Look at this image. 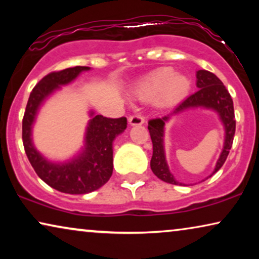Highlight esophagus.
<instances>
[{
    "instance_id": "34e87169",
    "label": "esophagus",
    "mask_w": 259,
    "mask_h": 259,
    "mask_svg": "<svg viewBox=\"0 0 259 259\" xmlns=\"http://www.w3.org/2000/svg\"><path fill=\"white\" fill-rule=\"evenodd\" d=\"M128 122L131 126H139L144 125L145 123V118L141 115H132L128 118Z\"/></svg>"
}]
</instances>
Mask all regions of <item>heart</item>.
<instances>
[{
  "label": "heart",
  "mask_w": 259,
  "mask_h": 259,
  "mask_svg": "<svg viewBox=\"0 0 259 259\" xmlns=\"http://www.w3.org/2000/svg\"><path fill=\"white\" fill-rule=\"evenodd\" d=\"M191 91V80L172 68H159L136 86V97L141 101H153L159 107H168L178 104Z\"/></svg>",
  "instance_id": "b5f03b06"
}]
</instances>
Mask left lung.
Instances as JSON below:
<instances>
[{
    "label": "left lung",
    "instance_id": "1",
    "mask_svg": "<svg viewBox=\"0 0 259 259\" xmlns=\"http://www.w3.org/2000/svg\"><path fill=\"white\" fill-rule=\"evenodd\" d=\"M196 76V84L198 87V91L196 93L190 95L189 98H186L169 114L159 119H152L148 121V131H150L152 144H153V154H152L151 159V168L159 179H161L165 183L173 184V185H183V184L177 182L175 176L169 171L165 155V125L166 122L169 121V119L172 116L182 114L183 112L189 111V109L196 108L210 109V111L217 113L219 120H221L223 126H224L225 136L222 153L219 155L212 175H214L224 165L226 158L229 155V152L232 147L233 137H235V111H233V101L228 90H226L222 81L213 73L207 72V70H198Z\"/></svg>",
    "mask_w": 259,
    "mask_h": 259
}]
</instances>
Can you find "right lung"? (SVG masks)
Wrapping results in <instances>:
<instances>
[{
    "mask_svg": "<svg viewBox=\"0 0 259 259\" xmlns=\"http://www.w3.org/2000/svg\"><path fill=\"white\" fill-rule=\"evenodd\" d=\"M90 67L76 66L46 75L34 90L24 112L22 139L24 151L36 175L53 189L69 194H86L100 189L113 173V141L127 127V119H109L90 113L83 146L79 153L66 161H52L36 150L33 126L41 106L56 91L73 82Z\"/></svg>",
    "mask_w": 259,
    "mask_h": 259,
    "instance_id": "1",
    "label": "right lung"
}]
</instances>
